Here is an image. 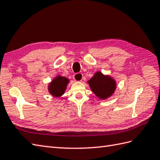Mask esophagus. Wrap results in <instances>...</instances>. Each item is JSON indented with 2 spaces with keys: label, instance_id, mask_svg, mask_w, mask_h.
Listing matches in <instances>:
<instances>
[{
  "label": "esophagus",
  "instance_id": "34e87169",
  "mask_svg": "<svg viewBox=\"0 0 160 160\" xmlns=\"http://www.w3.org/2000/svg\"><path fill=\"white\" fill-rule=\"evenodd\" d=\"M82 78H83V76L81 73H76V74H74V76H73V79L77 82H81L82 80Z\"/></svg>",
  "mask_w": 160,
  "mask_h": 160
}]
</instances>
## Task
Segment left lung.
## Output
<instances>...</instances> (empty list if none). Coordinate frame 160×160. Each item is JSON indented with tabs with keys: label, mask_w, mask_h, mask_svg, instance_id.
I'll return each mask as SVG.
<instances>
[{
	"label": "left lung",
	"mask_w": 160,
	"mask_h": 160,
	"mask_svg": "<svg viewBox=\"0 0 160 160\" xmlns=\"http://www.w3.org/2000/svg\"><path fill=\"white\" fill-rule=\"evenodd\" d=\"M90 88L95 95L102 100L112 96L117 87L116 81L109 75H104L100 71L94 73L91 79L87 80Z\"/></svg>",
	"instance_id": "left-lung-1"
}]
</instances>
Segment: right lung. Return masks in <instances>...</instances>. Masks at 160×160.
<instances>
[{
    "instance_id": "add662e5",
    "label": "right lung",
    "mask_w": 160,
    "mask_h": 160,
    "mask_svg": "<svg viewBox=\"0 0 160 160\" xmlns=\"http://www.w3.org/2000/svg\"><path fill=\"white\" fill-rule=\"evenodd\" d=\"M69 79L61 75L56 76L48 84V91L54 97H61L65 93Z\"/></svg>"
}]
</instances>
